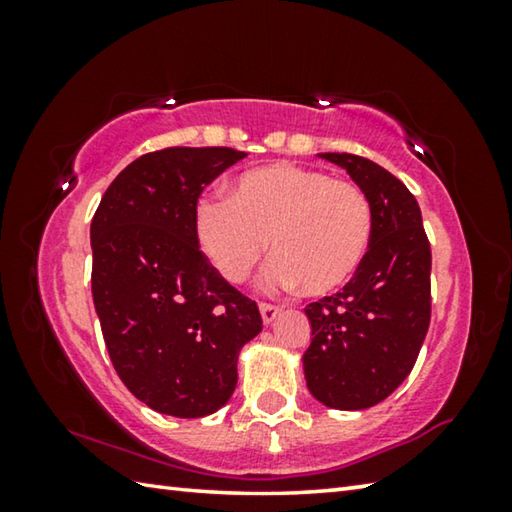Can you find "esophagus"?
Listing matches in <instances>:
<instances>
[{
    "label": "esophagus",
    "instance_id": "esophagus-1",
    "mask_svg": "<svg viewBox=\"0 0 512 512\" xmlns=\"http://www.w3.org/2000/svg\"><path fill=\"white\" fill-rule=\"evenodd\" d=\"M259 314H262L264 325H271L273 320L282 314V309L275 305H268V302H262V305H259Z\"/></svg>",
    "mask_w": 512,
    "mask_h": 512
}]
</instances>
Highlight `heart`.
<instances>
[{"mask_svg": "<svg viewBox=\"0 0 512 512\" xmlns=\"http://www.w3.org/2000/svg\"><path fill=\"white\" fill-rule=\"evenodd\" d=\"M372 228L370 198L359 185L291 162L241 173L228 198H201L194 212L198 246L225 280H248L271 239L266 284H300L307 296H329L352 280Z\"/></svg>", "mask_w": 512, "mask_h": 512, "instance_id": "b5f03b06", "label": "heart"}]
</instances>
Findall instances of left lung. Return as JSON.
<instances>
[{"mask_svg":"<svg viewBox=\"0 0 512 512\" xmlns=\"http://www.w3.org/2000/svg\"><path fill=\"white\" fill-rule=\"evenodd\" d=\"M368 194L372 241L343 291L311 302L302 357L309 393L329 409L361 411L409 377L431 318V248L415 196L391 171L352 153H318Z\"/></svg>","mask_w":512,"mask_h":512,"instance_id":"obj_1","label":"left lung"}]
</instances>
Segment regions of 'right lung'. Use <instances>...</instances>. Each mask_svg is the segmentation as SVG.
I'll list each match as a JSON object with an SVG mask.
<instances>
[{
    "mask_svg": "<svg viewBox=\"0 0 512 512\" xmlns=\"http://www.w3.org/2000/svg\"><path fill=\"white\" fill-rule=\"evenodd\" d=\"M246 158L228 146L146 153L112 180L90 225L92 298L119 379L173 418L219 411L237 359L262 332L257 302L198 248V196Z\"/></svg>",
    "mask_w": 512,
    "mask_h": 512,
    "instance_id": "right-lung-1",
    "label": "right lung"
}]
</instances>
